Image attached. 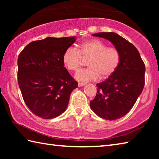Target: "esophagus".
Returning <instances> with one entry per match:
<instances>
[{
  "label": "esophagus",
  "instance_id": "obj_1",
  "mask_svg": "<svg viewBox=\"0 0 159 159\" xmlns=\"http://www.w3.org/2000/svg\"><path fill=\"white\" fill-rule=\"evenodd\" d=\"M85 85V83H82V82H79V84H78V85H79V87H83V86H84Z\"/></svg>",
  "mask_w": 159,
  "mask_h": 159
}]
</instances>
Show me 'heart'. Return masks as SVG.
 I'll use <instances>...</instances> for the list:
<instances>
[{"label": "heart", "mask_w": 159, "mask_h": 159, "mask_svg": "<svg viewBox=\"0 0 159 159\" xmlns=\"http://www.w3.org/2000/svg\"><path fill=\"white\" fill-rule=\"evenodd\" d=\"M83 57H90L85 69H79L75 74L79 81L88 82L98 80L100 75L107 77L117 69L120 62V54L114 48L100 40H92L80 44L79 49L69 47L63 54V62L69 70L75 71L80 66Z\"/></svg>", "instance_id": "1"}]
</instances>
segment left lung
Returning a JSON list of instances; mask_svg holds the SVG:
<instances>
[{"label":"left lung","instance_id":"8db88e82","mask_svg":"<svg viewBox=\"0 0 159 159\" xmlns=\"http://www.w3.org/2000/svg\"><path fill=\"white\" fill-rule=\"evenodd\" d=\"M93 36L111 42L120 54V62L105 81L97 84V95L90 102V109L102 118L116 120L130 111L141 95L145 65L138 49L116 33L102 32Z\"/></svg>","mask_w":159,"mask_h":159}]
</instances>
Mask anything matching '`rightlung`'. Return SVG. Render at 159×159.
I'll list each match as a JSON object with an SVG mask.
<instances>
[{
	"label": "right lung",
	"mask_w": 159,
	"mask_h": 159,
	"mask_svg": "<svg viewBox=\"0 0 159 159\" xmlns=\"http://www.w3.org/2000/svg\"><path fill=\"white\" fill-rule=\"evenodd\" d=\"M76 40V36L47 37L30 43L19 55V87L26 106L37 116L50 119L60 116L78 88L62 60L64 51Z\"/></svg>",
	"instance_id": "right-lung-1"
}]
</instances>
